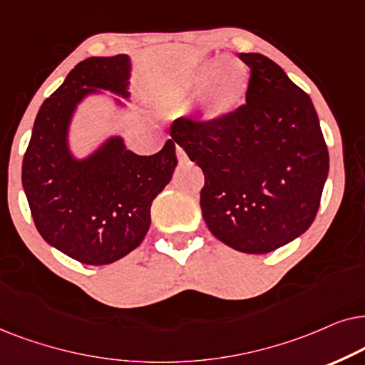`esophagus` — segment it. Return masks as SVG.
Returning <instances> with one entry per match:
<instances>
[{"label": "esophagus", "mask_w": 365, "mask_h": 365, "mask_svg": "<svg viewBox=\"0 0 365 365\" xmlns=\"http://www.w3.org/2000/svg\"><path fill=\"white\" fill-rule=\"evenodd\" d=\"M177 158H178L180 163H185L187 160H188L185 150H183L182 147H178V145H177Z\"/></svg>", "instance_id": "esophagus-1"}]
</instances>
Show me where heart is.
I'll return each instance as SVG.
<instances>
[{
  "label": "heart",
  "instance_id": "obj_1",
  "mask_svg": "<svg viewBox=\"0 0 365 365\" xmlns=\"http://www.w3.org/2000/svg\"><path fill=\"white\" fill-rule=\"evenodd\" d=\"M250 70L244 61L215 56L203 60L188 78V93H200V113L207 121H220L245 103Z\"/></svg>",
  "mask_w": 365,
  "mask_h": 365
}]
</instances>
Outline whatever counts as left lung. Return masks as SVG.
Masks as SVG:
<instances>
[{"label":"left lung","mask_w":365,"mask_h":365,"mask_svg":"<svg viewBox=\"0 0 365 365\" xmlns=\"http://www.w3.org/2000/svg\"><path fill=\"white\" fill-rule=\"evenodd\" d=\"M247 105L220 121H173L170 135L205 175L208 230L244 254H269L312 225L329 175V152L310 96L260 53Z\"/></svg>","instance_id":"obj_1"}]
</instances>
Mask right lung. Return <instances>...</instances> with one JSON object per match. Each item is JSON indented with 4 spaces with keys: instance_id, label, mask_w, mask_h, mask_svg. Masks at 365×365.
<instances>
[{
    "instance_id": "right-lung-1",
    "label": "right lung",
    "mask_w": 365,
    "mask_h": 365,
    "mask_svg": "<svg viewBox=\"0 0 365 365\" xmlns=\"http://www.w3.org/2000/svg\"><path fill=\"white\" fill-rule=\"evenodd\" d=\"M128 55L91 56L68 73L45 100L23 158L21 182L33 220L46 244L86 265H106L137 249L147 235L152 202L177 167L175 142L143 157L108 135L90 153L71 148V125L90 98L128 110Z\"/></svg>"
}]
</instances>
